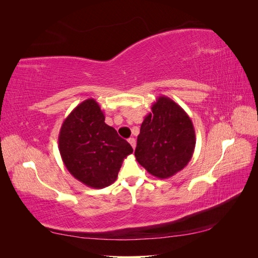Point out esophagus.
Returning a JSON list of instances; mask_svg holds the SVG:
<instances>
[{
	"mask_svg": "<svg viewBox=\"0 0 258 258\" xmlns=\"http://www.w3.org/2000/svg\"><path fill=\"white\" fill-rule=\"evenodd\" d=\"M128 142H129V144L132 146V148H136V139L135 138H130L129 140H128Z\"/></svg>",
	"mask_w": 258,
	"mask_h": 258,
	"instance_id": "1",
	"label": "esophagus"
}]
</instances>
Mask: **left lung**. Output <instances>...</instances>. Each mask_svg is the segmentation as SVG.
Listing matches in <instances>:
<instances>
[{"label":"left lung","instance_id":"left-lung-1","mask_svg":"<svg viewBox=\"0 0 258 258\" xmlns=\"http://www.w3.org/2000/svg\"><path fill=\"white\" fill-rule=\"evenodd\" d=\"M196 134L190 117L172 99L159 96L141 124L135 152L148 173L169 178L192 157Z\"/></svg>","mask_w":258,"mask_h":258}]
</instances>
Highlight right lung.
Returning <instances> with one entry per match:
<instances>
[{"mask_svg": "<svg viewBox=\"0 0 258 258\" xmlns=\"http://www.w3.org/2000/svg\"><path fill=\"white\" fill-rule=\"evenodd\" d=\"M104 120L99 103L87 99L68 115L58 137L59 152L69 172L96 189L113 184L123 159L134 152Z\"/></svg>", "mask_w": 258, "mask_h": 258, "instance_id": "add662e5", "label": "right lung"}]
</instances>
